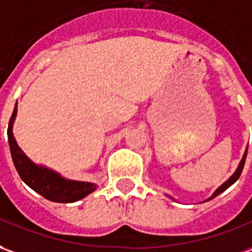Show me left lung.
<instances>
[{
    "label": "left lung",
    "mask_w": 252,
    "mask_h": 252,
    "mask_svg": "<svg viewBox=\"0 0 252 252\" xmlns=\"http://www.w3.org/2000/svg\"><path fill=\"white\" fill-rule=\"evenodd\" d=\"M246 157H247V150H246V153H244V156H243L242 161H240V163H239V166H237L236 172H235L233 175L230 176L229 179H228V180L225 181L224 184H222L221 187L218 188L217 191H216V192L213 193L212 196H210V198H209V199H207V200L213 199V198H216V196H217V195H220V193H221V192H224V191H225V189H226V188L230 187V186H232V184H233V183H235V181H236L237 179L240 177V175H242L243 168H244V162H246Z\"/></svg>",
    "instance_id": "8db88e82"
}]
</instances>
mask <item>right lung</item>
<instances>
[{"label": "right lung", "instance_id": "1", "mask_svg": "<svg viewBox=\"0 0 252 252\" xmlns=\"http://www.w3.org/2000/svg\"><path fill=\"white\" fill-rule=\"evenodd\" d=\"M16 112L17 110L15 108L9 120V126H8V140H9L10 154H12L16 170L28 187L32 188L35 192L42 195L43 198L52 202H59V203H72L79 199H83L84 196L95 191L96 186L93 183L66 180L50 169L35 165L20 150V147L17 146L13 138L12 126L15 121Z\"/></svg>", "mask_w": 252, "mask_h": 252}]
</instances>
